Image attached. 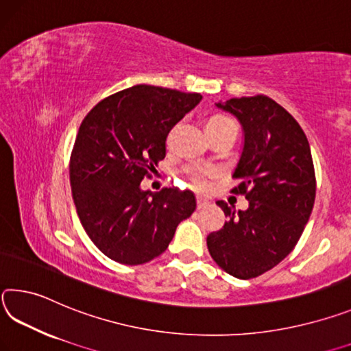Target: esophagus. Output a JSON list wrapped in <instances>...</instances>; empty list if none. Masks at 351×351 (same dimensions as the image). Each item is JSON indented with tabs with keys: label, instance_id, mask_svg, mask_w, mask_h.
Listing matches in <instances>:
<instances>
[{
	"label": "esophagus",
	"instance_id": "1",
	"mask_svg": "<svg viewBox=\"0 0 351 351\" xmlns=\"http://www.w3.org/2000/svg\"><path fill=\"white\" fill-rule=\"evenodd\" d=\"M208 204H210L208 199H205V197H202V196H197V208H199V210L204 208V206H206Z\"/></svg>",
	"mask_w": 351,
	"mask_h": 351
}]
</instances>
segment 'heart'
<instances>
[{"label": "heart", "instance_id": "b5f03b06", "mask_svg": "<svg viewBox=\"0 0 351 351\" xmlns=\"http://www.w3.org/2000/svg\"><path fill=\"white\" fill-rule=\"evenodd\" d=\"M206 134L211 135V134H217V132H223V130H237V124L232 118L226 117V114H213V117H210L206 119ZM174 132L176 129H172L168 138H166V141H168V145H171L172 141V136H174ZM219 174V171L216 168H211V166H202V165H189L186 168V176L189 182H191V185L197 189H205L208 188L211 179H215V177Z\"/></svg>", "mask_w": 351, "mask_h": 351}]
</instances>
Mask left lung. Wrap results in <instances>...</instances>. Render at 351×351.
Returning <instances> with one entry per match:
<instances>
[{"instance_id":"obj_1","label":"left lung","mask_w":351,"mask_h":351,"mask_svg":"<svg viewBox=\"0 0 351 351\" xmlns=\"http://www.w3.org/2000/svg\"><path fill=\"white\" fill-rule=\"evenodd\" d=\"M243 125V152L233 171L241 182L232 189L244 194L249 208L217 205L228 221L206 237L217 266L241 280L255 278L285 260L311 216L315 176L308 138L274 99L258 95L217 102Z\"/></svg>"}]
</instances>
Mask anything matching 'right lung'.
Segmentation results:
<instances>
[{
	"label": "right lung",
	"instance_id": "add662e5",
	"mask_svg": "<svg viewBox=\"0 0 351 351\" xmlns=\"http://www.w3.org/2000/svg\"><path fill=\"white\" fill-rule=\"evenodd\" d=\"M199 93L135 85L106 97L79 128L70 182L80 223L110 260L136 266L168 249L196 210L191 191H143L140 183L166 155L169 130L196 107Z\"/></svg>",
	"mask_w": 351,
	"mask_h": 351
}]
</instances>
